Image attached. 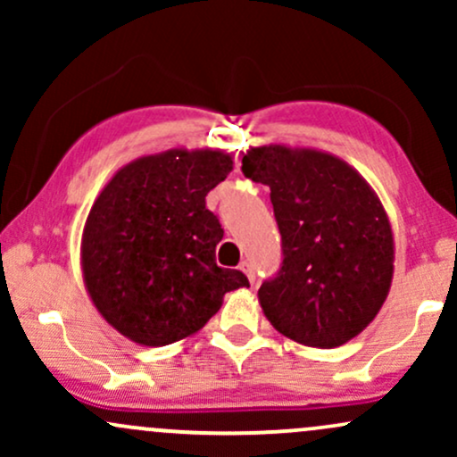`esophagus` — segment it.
<instances>
[{"mask_svg":"<svg viewBox=\"0 0 457 457\" xmlns=\"http://www.w3.org/2000/svg\"><path fill=\"white\" fill-rule=\"evenodd\" d=\"M240 270L245 272L249 283H255V270H253V264H251V262H243V264H240Z\"/></svg>","mask_w":457,"mask_h":457,"instance_id":"esophagus-1","label":"esophagus"}]
</instances>
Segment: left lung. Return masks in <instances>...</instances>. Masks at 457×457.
<instances>
[{"label":"left lung","instance_id":"obj_1","mask_svg":"<svg viewBox=\"0 0 457 457\" xmlns=\"http://www.w3.org/2000/svg\"><path fill=\"white\" fill-rule=\"evenodd\" d=\"M243 174L270 188L283 264L258 298L286 337L337 348L378 316L393 281L391 221L353 165L316 148L246 150Z\"/></svg>","mask_w":457,"mask_h":457}]
</instances>
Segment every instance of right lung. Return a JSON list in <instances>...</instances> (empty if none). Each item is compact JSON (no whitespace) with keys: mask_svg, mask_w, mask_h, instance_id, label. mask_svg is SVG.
I'll return each mask as SVG.
<instances>
[{"mask_svg":"<svg viewBox=\"0 0 457 457\" xmlns=\"http://www.w3.org/2000/svg\"><path fill=\"white\" fill-rule=\"evenodd\" d=\"M234 170L232 154L171 148L120 167L94 199L81 236V272L96 312L130 342L191 337L249 287L217 266L223 238L206 195Z\"/></svg>","mask_w":457,"mask_h":457,"instance_id":"add662e5","label":"right lung"}]
</instances>
